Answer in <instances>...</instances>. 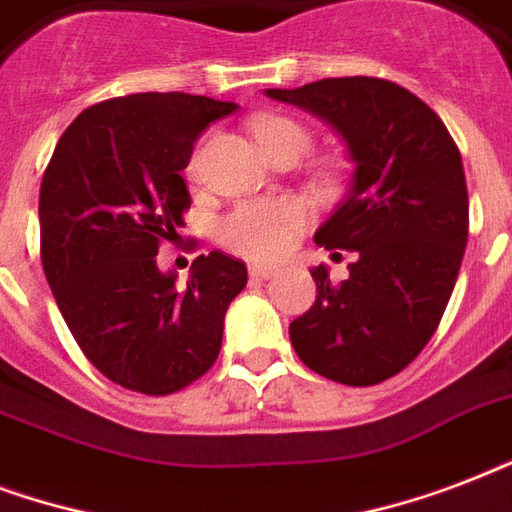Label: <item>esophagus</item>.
<instances>
[{"label":"esophagus","instance_id":"obj_1","mask_svg":"<svg viewBox=\"0 0 512 512\" xmlns=\"http://www.w3.org/2000/svg\"><path fill=\"white\" fill-rule=\"evenodd\" d=\"M249 276H252V279H271V276H276V268H273V265L255 263L249 265Z\"/></svg>","mask_w":512,"mask_h":512}]
</instances>
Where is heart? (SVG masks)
Listing matches in <instances>:
<instances>
[{"instance_id":"obj_1","label":"heart","mask_w":512,"mask_h":512,"mask_svg":"<svg viewBox=\"0 0 512 512\" xmlns=\"http://www.w3.org/2000/svg\"><path fill=\"white\" fill-rule=\"evenodd\" d=\"M252 132L271 156L281 151H297L303 156L311 146L308 127L289 116H260L252 122ZM199 167L201 154L196 151L188 162V175H199ZM308 220V207L295 199L244 201L217 223V241L249 260H279L295 247Z\"/></svg>"}]
</instances>
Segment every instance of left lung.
Listing matches in <instances>:
<instances>
[{
  "label": "left lung",
  "instance_id": "left-lung-1",
  "mask_svg": "<svg viewBox=\"0 0 512 512\" xmlns=\"http://www.w3.org/2000/svg\"><path fill=\"white\" fill-rule=\"evenodd\" d=\"M268 95L332 124L356 162L348 199L316 231L324 249L353 252L348 279L313 268L316 303L289 324L292 348L327 380L377 385L420 356L457 284L470 225L460 148L428 103L388 79Z\"/></svg>",
  "mask_w": 512,
  "mask_h": 512
}]
</instances>
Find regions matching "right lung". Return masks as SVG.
<instances>
[{
	"mask_svg": "<svg viewBox=\"0 0 512 512\" xmlns=\"http://www.w3.org/2000/svg\"><path fill=\"white\" fill-rule=\"evenodd\" d=\"M236 108L185 92L103 100L68 124L44 170L47 284L90 364L135 393L170 396L207 374L247 287V265L217 249L193 260L183 287L156 265L191 209L180 172L193 143Z\"/></svg>",
	"mask_w": 512,
	"mask_h": 512,
	"instance_id": "right-lung-1",
	"label": "right lung"
}]
</instances>
